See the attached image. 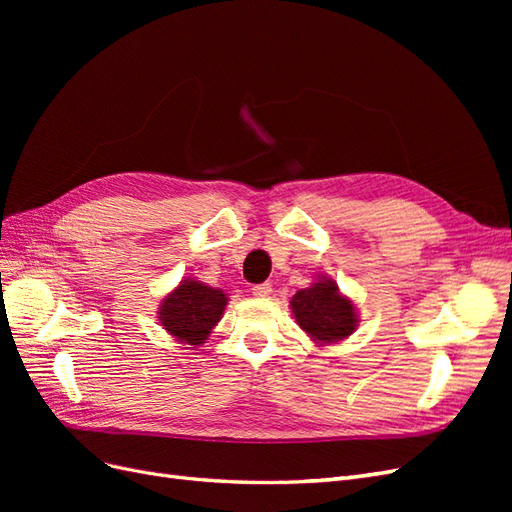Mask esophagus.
Returning a JSON list of instances; mask_svg holds the SVG:
<instances>
[{"label":"esophagus","instance_id":"1","mask_svg":"<svg viewBox=\"0 0 512 512\" xmlns=\"http://www.w3.org/2000/svg\"><path fill=\"white\" fill-rule=\"evenodd\" d=\"M252 292H254V297L265 299V297H269V294L273 292V288H271L269 282H265V284H256V286L252 288Z\"/></svg>","mask_w":512,"mask_h":512}]
</instances>
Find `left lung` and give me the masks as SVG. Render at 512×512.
Segmentation results:
<instances>
[{
  "instance_id": "left-lung-1",
  "label": "left lung",
  "mask_w": 512,
  "mask_h": 512,
  "mask_svg": "<svg viewBox=\"0 0 512 512\" xmlns=\"http://www.w3.org/2000/svg\"><path fill=\"white\" fill-rule=\"evenodd\" d=\"M290 305L299 327L322 344L339 342V339L352 335L356 322H359L352 301L342 297L331 280L299 290Z\"/></svg>"
}]
</instances>
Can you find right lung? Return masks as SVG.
Masks as SVG:
<instances>
[{"instance_id": "right-lung-1", "label": "right lung", "mask_w": 512, "mask_h": 512, "mask_svg": "<svg viewBox=\"0 0 512 512\" xmlns=\"http://www.w3.org/2000/svg\"><path fill=\"white\" fill-rule=\"evenodd\" d=\"M224 305L226 294L222 290L194 280H183L160 305L162 327L179 342L198 346L205 342L222 318Z\"/></svg>"}]
</instances>
